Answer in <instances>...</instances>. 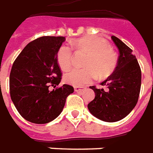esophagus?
Listing matches in <instances>:
<instances>
[{
  "mask_svg": "<svg viewBox=\"0 0 153 153\" xmlns=\"http://www.w3.org/2000/svg\"><path fill=\"white\" fill-rule=\"evenodd\" d=\"M84 89H85V88H83V87H75V88H74V90H75V91H76V92H80V91H84Z\"/></svg>",
  "mask_w": 153,
  "mask_h": 153,
  "instance_id": "1",
  "label": "esophagus"
}]
</instances>
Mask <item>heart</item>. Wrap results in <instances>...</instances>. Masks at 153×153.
Instances as JSON below:
<instances>
[{"label":"heart","mask_w":153,"mask_h":153,"mask_svg":"<svg viewBox=\"0 0 153 153\" xmlns=\"http://www.w3.org/2000/svg\"><path fill=\"white\" fill-rule=\"evenodd\" d=\"M78 51L88 54L84 69H73L64 76L65 82L73 86H83L96 77V73L100 76L111 74L117 65L115 52L110 48L106 41L94 37H84L72 43ZM73 59L72 50L68 45H62L57 53V62L62 70L70 68Z\"/></svg>","instance_id":"1"}]
</instances>
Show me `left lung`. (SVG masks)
<instances>
[{
	"instance_id": "obj_1",
	"label": "left lung",
	"mask_w": 153,
	"mask_h": 153,
	"mask_svg": "<svg viewBox=\"0 0 153 153\" xmlns=\"http://www.w3.org/2000/svg\"><path fill=\"white\" fill-rule=\"evenodd\" d=\"M111 39L119 51L118 64L114 73L100 84L107 90L90 87L96 96L88 104L92 115L107 123L122 120L133 111L141 84V71L133 51L118 38L112 35Z\"/></svg>"
}]
</instances>
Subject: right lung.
I'll return each instance as SVG.
<instances>
[{
	"mask_svg": "<svg viewBox=\"0 0 153 153\" xmlns=\"http://www.w3.org/2000/svg\"><path fill=\"white\" fill-rule=\"evenodd\" d=\"M65 38L43 36L29 42L15 60L9 76L10 96L19 114L28 122L45 124L55 119L74 89L60 84L57 53Z\"/></svg>",
	"mask_w": 153,
	"mask_h": 153,
	"instance_id": "add662e5",
	"label": "right lung"
}]
</instances>
